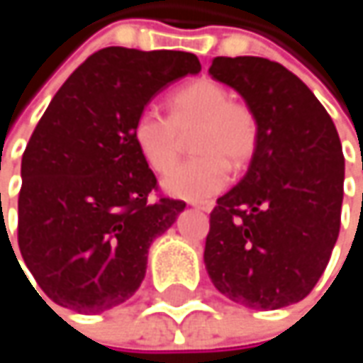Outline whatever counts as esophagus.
<instances>
[{
	"label": "esophagus",
	"instance_id": "1",
	"mask_svg": "<svg viewBox=\"0 0 363 363\" xmlns=\"http://www.w3.org/2000/svg\"><path fill=\"white\" fill-rule=\"evenodd\" d=\"M193 206L199 208V210H203V212H210L214 208V201H193Z\"/></svg>",
	"mask_w": 363,
	"mask_h": 363
}]
</instances>
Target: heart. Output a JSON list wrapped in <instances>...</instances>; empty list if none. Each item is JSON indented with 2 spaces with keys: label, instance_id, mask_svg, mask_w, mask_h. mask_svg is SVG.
Returning a JSON list of instances; mask_svg holds the SVG:
<instances>
[{
  "label": "heart",
  "instance_id": "heart-1",
  "mask_svg": "<svg viewBox=\"0 0 363 363\" xmlns=\"http://www.w3.org/2000/svg\"><path fill=\"white\" fill-rule=\"evenodd\" d=\"M170 117L145 109L132 125V138L147 166L164 174L179 160L182 136L193 134L191 151L197 155L177 166L164 181L170 195L206 199L229 182V170L244 168L258 147V119L252 107L233 101L231 92L214 79L201 77L179 88L168 99Z\"/></svg>",
  "mask_w": 363,
  "mask_h": 363
}]
</instances>
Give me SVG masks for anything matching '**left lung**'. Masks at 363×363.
<instances>
[{
	"mask_svg": "<svg viewBox=\"0 0 363 363\" xmlns=\"http://www.w3.org/2000/svg\"><path fill=\"white\" fill-rule=\"evenodd\" d=\"M208 73L258 119L248 172L216 199L203 260L216 290L256 311L303 301L340 231L345 157L332 117L284 65L218 56Z\"/></svg>",
	"mask_w": 363,
	"mask_h": 363,
	"instance_id": "left-lung-1",
	"label": "left lung"
}]
</instances>
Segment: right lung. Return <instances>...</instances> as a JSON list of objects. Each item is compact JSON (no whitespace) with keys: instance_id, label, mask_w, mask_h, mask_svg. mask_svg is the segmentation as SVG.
<instances>
[{"instance_id":"obj_1","label":"right lung","mask_w":363,"mask_h":363,"mask_svg":"<svg viewBox=\"0 0 363 363\" xmlns=\"http://www.w3.org/2000/svg\"><path fill=\"white\" fill-rule=\"evenodd\" d=\"M199 71L189 52L103 48L41 115L23 153L18 248L58 307L101 313L125 303L145 279L149 246L174 225L184 201L155 195L157 179L132 125L157 92Z\"/></svg>"}]
</instances>
